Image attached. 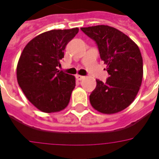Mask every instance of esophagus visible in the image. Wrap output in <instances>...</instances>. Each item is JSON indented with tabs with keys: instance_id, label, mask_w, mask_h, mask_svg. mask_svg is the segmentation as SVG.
Wrapping results in <instances>:
<instances>
[{
	"instance_id": "esophagus-1",
	"label": "esophagus",
	"mask_w": 159,
	"mask_h": 159,
	"mask_svg": "<svg viewBox=\"0 0 159 159\" xmlns=\"http://www.w3.org/2000/svg\"><path fill=\"white\" fill-rule=\"evenodd\" d=\"M76 79L78 80V81H82V80H83L84 78H85V76H80V75H76Z\"/></svg>"
}]
</instances>
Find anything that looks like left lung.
<instances>
[{
    "label": "left lung",
    "mask_w": 159,
    "mask_h": 159,
    "mask_svg": "<svg viewBox=\"0 0 159 159\" xmlns=\"http://www.w3.org/2000/svg\"><path fill=\"white\" fill-rule=\"evenodd\" d=\"M81 29L96 42L109 75L106 83L96 80L97 86L89 96L90 103L102 114L120 112L133 102L142 85L143 63L139 47L127 35L110 26Z\"/></svg>",
    "instance_id": "8db88e82"
}]
</instances>
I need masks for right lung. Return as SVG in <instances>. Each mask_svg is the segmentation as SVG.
Here are the masks:
<instances>
[{
	"instance_id": "obj_1",
	"label": "right lung",
	"mask_w": 159,
	"mask_h": 159,
	"mask_svg": "<svg viewBox=\"0 0 159 159\" xmlns=\"http://www.w3.org/2000/svg\"><path fill=\"white\" fill-rule=\"evenodd\" d=\"M78 28L40 34L24 47L17 66V79L30 103L44 113L61 111L70 102L75 76L57 69L69 41Z\"/></svg>"
}]
</instances>
